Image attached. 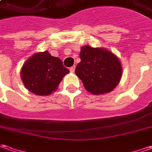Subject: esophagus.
<instances>
[{
	"mask_svg": "<svg viewBox=\"0 0 152 152\" xmlns=\"http://www.w3.org/2000/svg\"><path fill=\"white\" fill-rule=\"evenodd\" d=\"M70 72L71 73H74V71H75V66H73V67H71L69 69Z\"/></svg>",
	"mask_w": 152,
	"mask_h": 152,
	"instance_id": "34e87169",
	"label": "esophagus"
}]
</instances>
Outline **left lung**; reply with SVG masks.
I'll return each instance as SVG.
<instances>
[{
    "instance_id": "8db88e82",
    "label": "left lung",
    "mask_w": 152,
    "mask_h": 152,
    "mask_svg": "<svg viewBox=\"0 0 152 152\" xmlns=\"http://www.w3.org/2000/svg\"><path fill=\"white\" fill-rule=\"evenodd\" d=\"M75 74L82 80L85 89L94 95L112 92L122 75V67L117 55L103 48L84 45Z\"/></svg>"
}]
</instances>
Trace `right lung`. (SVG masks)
Here are the masks:
<instances>
[{
  "mask_svg": "<svg viewBox=\"0 0 152 152\" xmlns=\"http://www.w3.org/2000/svg\"><path fill=\"white\" fill-rule=\"evenodd\" d=\"M69 73L60 58L45 51L33 54L26 60L20 70V77L25 87L32 94L48 96L57 90Z\"/></svg>",
  "mask_w": 152,
  "mask_h": 152,
  "instance_id": "obj_1",
  "label": "right lung"
}]
</instances>
